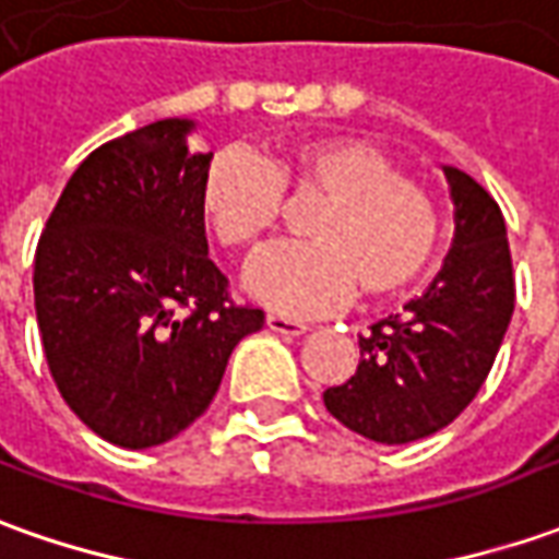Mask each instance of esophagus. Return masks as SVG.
I'll use <instances>...</instances> for the list:
<instances>
[{"instance_id": "1", "label": "esophagus", "mask_w": 559, "mask_h": 559, "mask_svg": "<svg viewBox=\"0 0 559 559\" xmlns=\"http://www.w3.org/2000/svg\"><path fill=\"white\" fill-rule=\"evenodd\" d=\"M265 324L272 333H281V336H302L306 333V324L302 321H294V318H284V314H269Z\"/></svg>"}]
</instances>
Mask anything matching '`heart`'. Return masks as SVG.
Instances as JSON below:
<instances>
[{"mask_svg": "<svg viewBox=\"0 0 559 559\" xmlns=\"http://www.w3.org/2000/svg\"><path fill=\"white\" fill-rule=\"evenodd\" d=\"M284 189L321 192L309 245L265 250L245 290L281 314H321L352 299L401 294L435 260L440 219L423 186L397 177L389 155L355 140L296 143L263 162L248 150L214 152L199 183V214L226 250H257L284 214Z\"/></svg>", "mask_w": 559, "mask_h": 559, "instance_id": "heart-1", "label": "heart"}]
</instances>
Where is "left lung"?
<instances>
[{
	"label": "left lung",
	"instance_id": "1",
	"mask_svg": "<svg viewBox=\"0 0 559 559\" xmlns=\"http://www.w3.org/2000/svg\"><path fill=\"white\" fill-rule=\"evenodd\" d=\"M453 248L401 314L358 336L355 376L324 391V407L376 443H409L450 425L474 401L514 311V272L499 204L465 170L443 165Z\"/></svg>",
	"mask_w": 559,
	"mask_h": 559
}]
</instances>
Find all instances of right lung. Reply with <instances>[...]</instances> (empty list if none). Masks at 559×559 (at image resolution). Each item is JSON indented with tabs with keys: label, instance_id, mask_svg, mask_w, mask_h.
Segmentation results:
<instances>
[{
	"label": "right lung",
	"instance_id": "right-lung-1",
	"mask_svg": "<svg viewBox=\"0 0 559 559\" xmlns=\"http://www.w3.org/2000/svg\"><path fill=\"white\" fill-rule=\"evenodd\" d=\"M192 131V119H162L91 152L36 248L48 370L72 413L124 450L195 423L231 348L265 321L229 302L207 257L199 183L214 152L189 150Z\"/></svg>",
	"mask_w": 559,
	"mask_h": 559
}]
</instances>
